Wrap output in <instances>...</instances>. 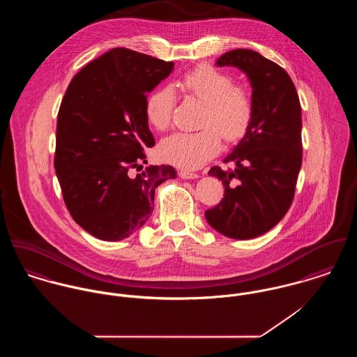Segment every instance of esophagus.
Masks as SVG:
<instances>
[{"label":"esophagus","mask_w":357,"mask_h":357,"mask_svg":"<svg viewBox=\"0 0 357 357\" xmlns=\"http://www.w3.org/2000/svg\"><path fill=\"white\" fill-rule=\"evenodd\" d=\"M178 176L184 180H188V178H198L199 176L197 173H192V172H188V170H180L178 172Z\"/></svg>","instance_id":"esophagus-1"}]
</instances>
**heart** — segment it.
Returning a JSON list of instances; mask_svg holds the SVG:
<instances>
[{"label":"heart","instance_id":"heart-1","mask_svg":"<svg viewBox=\"0 0 357 357\" xmlns=\"http://www.w3.org/2000/svg\"><path fill=\"white\" fill-rule=\"evenodd\" d=\"M183 89L204 102L199 126L195 133H176L158 147L159 158L181 169L204 166L221 149V135L227 142H238L250 128L255 99L249 88L234 85V78L211 66H198L180 81ZM174 95L169 86L153 91L146 100V116L156 130L172 123Z\"/></svg>","mask_w":357,"mask_h":357}]
</instances>
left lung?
Masks as SVG:
<instances>
[{"label": "left lung", "instance_id": "1", "mask_svg": "<svg viewBox=\"0 0 357 357\" xmlns=\"http://www.w3.org/2000/svg\"><path fill=\"white\" fill-rule=\"evenodd\" d=\"M215 64L248 75L255 115L243 139L224 159L235 163V170H208L222 181L224 198L204 215L224 236L253 239L272 229L293 202L303 163L301 104L289 74L258 52H227Z\"/></svg>", "mask_w": 357, "mask_h": 357}]
</instances>
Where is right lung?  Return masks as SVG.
Here are the masks:
<instances>
[{
    "label": "right lung",
    "mask_w": 357,
    "mask_h": 357,
    "mask_svg": "<svg viewBox=\"0 0 357 357\" xmlns=\"http://www.w3.org/2000/svg\"><path fill=\"white\" fill-rule=\"evenodd\" d=\"M173 61L114 48L71 79L57 114L54 169L74 221L98 239L129 238L150 218L155 188L176 178L172 166L130 169L155 144L147 93L173 71Z\"/></svg>",
    "instance_id": "obj_1"
}]
</instances>
